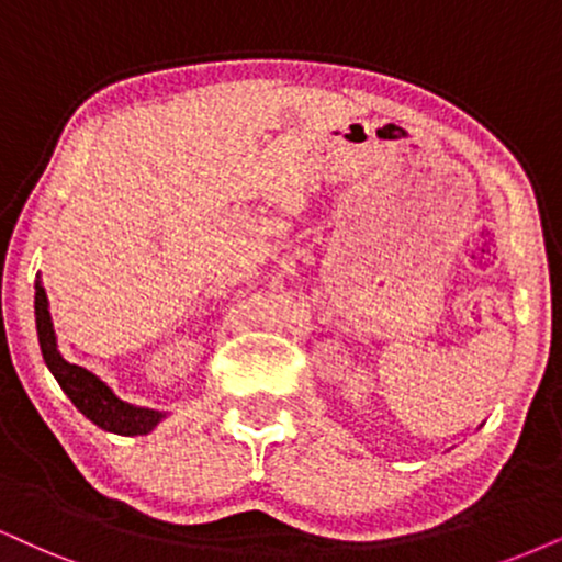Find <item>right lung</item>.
Segmentation results:
<instances>
[{
	"instance_id": "right-lung-1",
	"label": "right lung",
	"mask_w": 562,
	"mask_h": 562,
	"mask_svg": "<svg viewBox=\"0 0 562 562\" xmlns=\"http://www.w3.org/2000/svg\"><path fill=\"white\" fill-rule=\"evenodd\" d=\"M33 310H36V330L38 344L44 362L48 367L61 391L72 401L75 408L93 422L95 427L106 429V432L124 435V438H137V435H148L166 419V412H156V408L133 406L122 401L99 375L86 370V367L67 362L57 349V334H54L52 313H48V296L46 289L41 286V276L36 279V300H33Z\"/></svg>"
}]
</instances>
